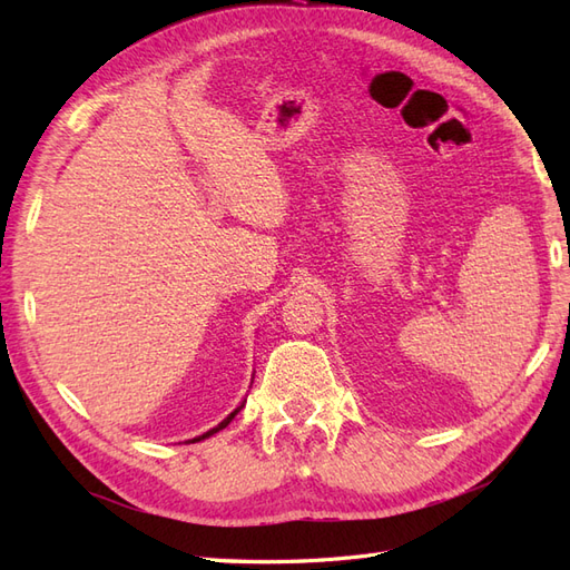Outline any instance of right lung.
<instances>
[{"label":"right lung","mask_w":570,"mask_h":570,"mask_svg":"<svg viewBox=\"0 0 570 570\" xmlns=\"http://www.w3.org/2000/svg\"><path fill=\"white\" fill-rule=\"evenodd\" d=\"M239 409H243V406H237V409H235V411H233V413H230V416H228V419H226V421H220V423H218V425H216V428H212V430H209V433H204V435H202V438H195V440H193V442H199V440H204V438H209V435H214V433H218V430H223V428H226V425H228V423H230V421H233V419H235V416H237V411H239Z\"/></svg>","instance_id":"obj_1"}]
</instances>
